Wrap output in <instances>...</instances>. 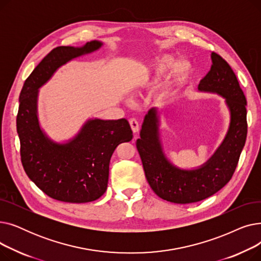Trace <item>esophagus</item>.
Masks as SVG:
<instances>
[{"instance_id":"esophagus-1","label":"esophagus","mask_w":261,"mask_h":261,"mask_svg":"<svg viewBox=\"0 0 261 261\" xmlns=\"http://www.w3.org/2000/svg\"><path fill=\"white\" fill-rule=\"evenodd\" d=\"M129 123H130V127H131V129H132V131H133L134 133H136V132L139 131L140 125H139V121L136 120L135 118H130V119H129Z\"/></svg>"}]
</instances>
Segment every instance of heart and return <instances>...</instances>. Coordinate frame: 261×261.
Here are the masks:
<instances>
[{
	"label": "heart",
	"instance_id": "1",
	"mask_svg": "<svg viewBox=\"0 0 261 261\" xmlns=\"http://www.w3.org/2000/svg\"><path fill=\"white\" fill-rule=\"evenodd\" d=\"M173 62H174V58L171 56V55H165V56H163L161 59H159L155 66V73L162 74L164 72H166L171 67ZM189 67H190L189 64L186 61H180L174 64L173 72L176 75H184L189 71Z\"/></svg>",
	"mask_w": 261,
	"mask_h": 261
}]
</instances>
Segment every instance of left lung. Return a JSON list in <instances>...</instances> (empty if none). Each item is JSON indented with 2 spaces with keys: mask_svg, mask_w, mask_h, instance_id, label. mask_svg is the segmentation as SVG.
I'll use <instances>...</instances> for the list:
<instances>
[{
  "mask_svg": "<svg viewBox=\"0 0 261 261\" xmlns=\"http://www.w3.org/2000/svg\"><path fill=\"white\" fill-rule=\"evenodd\" d=\"M212 66L200 81L199 90L220 94L230 111L226 138L212 159L196 170H181L172 166L162 151L159 141L156 110L145 116L141 139L136 141L146 179L162 199L177 203H195L206 199L224 187L234 174L248 134L246 98L229 64L212 51Z\"/></svg>",
  "mask_w": 261,
  "mask_h": 261,
  "instance_id": "left-lung-1",
  "label": "left lung"
}]
</instances>
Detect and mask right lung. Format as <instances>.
<instances>
[{
  "instance_id": "1",
  "label": "right lung",
  "mask_w": 261,
  "mask_h": 261,
  "mask_svg": "<svg viewBox=\"0 0 261 261\" xmlns=\"http://www.w3.org/2000/svg\"><path fill=\"white\" fill-rule=\"evenodd\" d=\"M98 41L84 47L51 49L27 77L20 93L17 132L23 168L48 197L68 203H87L100 198L107 189L109 164L116 147L132 140L127 119L89 120L76 138L59 145L41 131L37 117L38 89L66 61L98 49Z\"/></svg>"
}]
</instances>
